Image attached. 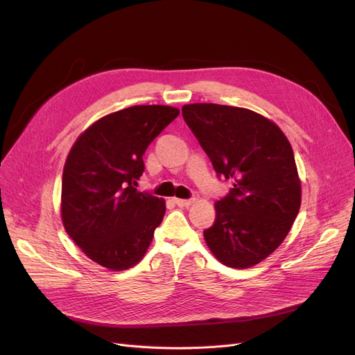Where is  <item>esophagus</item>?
Returning <instances> with one entry per match:
<instances>
[{"label":"esophagus","mask_w":355,"mask_h":355,"mask_svg":"<svg viewBox=\"0 0 355 355\" xmlns=\"http://www.w3.org/2000/svg\"><path fill=\"white\" fill-rule=\"evenodd\" d=\"M174 202L177 204L178 207H189V206H191V204L194 202V200H193V198H190V200H184V198H174Z\"/></svg>","instance_id":"1"}]
</instances>
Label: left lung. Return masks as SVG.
Segmentation results:
<instances>
[{
    "instance_id": "8db88e82",
    "label": "left lung",
    "mask_w": 355,
    "mask_h": 355,
    "mask_svg": "<svg viewBox=\"0 0 355 355\" xmlns=\"http://www.w3.org/2000/svg\"><path fill=\"white\" fill-rule=\"evenodd\" d=\"M182 118L217 175L233 181L214 204L206 243L223 265L252 268L281 246L301 207L292 146L275 122L245 107L191 103Z\"/></svg>"
}]
</instances>
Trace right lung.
I'll use <instances>...</instances> for the list:
<instances>
[{"mask_svg":"<svg viewBox=\"0 0 355 355\" xmlns=\"http://www.w3.org/2000/svg\"><path fill=\"white\" fill-rule=\"evenodd\" d=\"M178 115L173 106H130L101 118L73 144L63 168L62 220L98 265L126 270L151 245L165 201L134 185L148 145Z\"/></svg>","mask_w":355,"mask_h":355,"instance_id":"obj_1","label":"right lung"}]
</instances>
